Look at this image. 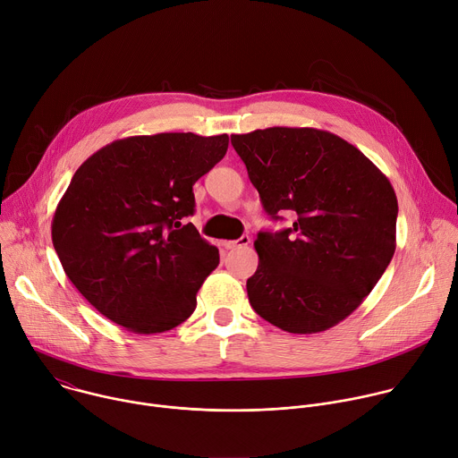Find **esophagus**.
<instances>
[{
  "label": "esophagus",
  "instance_id": "obj_1",
  "mask_svg": "<svg viewBox=\"0 0 458 458\" xmlns=\"http://www.w3.org/2000/svg\"><path fill=\"white\" fill-rule=\"evenodd\" d=\"M250 244V235H242L235 241H223V246L226 250H235V248H246Z\"/></svg>",
  "mask_w": 458,
  "mask_h": 458
}]
</instances>
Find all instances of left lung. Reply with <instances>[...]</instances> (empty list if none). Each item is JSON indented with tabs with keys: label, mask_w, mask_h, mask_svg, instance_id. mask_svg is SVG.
I'll use <instances>...</instances> for the list:
<instances>
[{
	"label": "left lung",
	"mask_w": 458,
	"mask_h": 458,
	"mask_svg": "<svg viewBox=\"0 0 458 458\" xmlns=\"http://www.w3.org/2000/svg\"><path fill=\"white\" fill-rule=\"evenodd\" d=\"M265 210L295 223L259 232L251 308L288 334H318L352 315L395 253L397 195L353 145L317 128L272 126L233 134Z\"/></svg>",
	"instance_id": "left-lung-1"
}]
</instances>
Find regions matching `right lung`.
<instances>
[{
    "instance_id": "obj_1",
    "label": "right lung",
    "mask_w": 458,
    "mask_h": 458,
    "mask_svg": "<svg viewBox=\"0 0 458 458\" xmlns=\"http://www.w3.org/2000/svg\"><path fill=\"white\" fill-rule=\"evenodd\" d=\"M228 136L165 132L117 140L74 174L52 219L61 267L106 318L134 334L184 322L219 265L191 223V186L226 154Z\"/></svg>"
}]
</instances>
